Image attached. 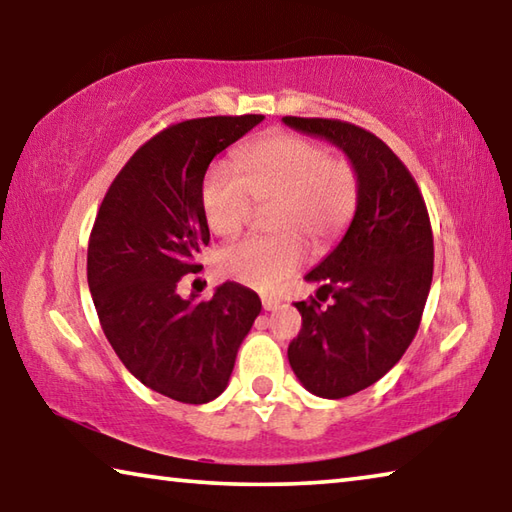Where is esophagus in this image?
I'll return each mask as SVG.
<instances>
[{
	"instance_id": "obj_1",
	"label": "esophagus",
	"mask_w": 512,
	"mask_h": 512,
	"mask_svg": "<svg viewBox=\"0 0 512 512\" xmlns=\"http://www.w3.org/2000/svg\"><path fill=\"white\" fill-rule=\"evenodd\" d=\"M280 298H275V296H262V307L266 309V311H275V309H280Z\"/></svg>"
}]
</instances>
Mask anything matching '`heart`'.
<instances>
[{"label":"heart","instance_id":"1","mask_svg":"<svg viewBox=\"0 0 512 512\" xmlns=\"http://www.w3.org/2000/svg\"><path fill=\"white\" fill-rule=\"evenodd\" d=\"M241 173L216 167L203 183V212L210 230L235 239L257 207L273 205L268 230L275 237L248 239L216 257L230 280L259 291L275 289L305 259V241L325 244L348 225L359 198V176L350 160L329 155L323 144L293 133H275L241 153Z\"/></svg>","mask_w":512,"mask_h":512}]
</instances>
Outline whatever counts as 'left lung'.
<instances>
[{
  "mask_svg": "<svg viewBox=\"0 0 512 512\" xmlns=\"http://www.w3.org/2000/svg\"><path fill=\"white\" fill-rule=\"evenodd\" d=\"M282 121L339 146L359 176L348 232L305 275L320 282V300H332L296 302L302 327L289 345L300 384L341 400L384 377L418 334L433 277L431 221L411 171L377 135L341 119Z\"/></svg>",
  "mask_w": 512,
  "mask_h": 512,
  "instance_id": "obj_1",
  "label": "left lung"
}]
</instances>
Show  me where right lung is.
<instances>
[{
	"label": "right lung",
	"mask_w": 512,
	"mask_h": 512,
	"mask_svg": "<svg viewBox=\"0 0 512 512\" xmlns=\"http://www.w3.org/2000/svg\"><path fill=\"white\" fill-rule=\"evenodd\" d=\"M264 115L201 117L164 128L108 187L88 244V284L103 334L155 393L185 404L219 397L262 311L255 291L225 282L210 300L178 296L210 244L203 178L216 153Z\"/></svg>",
	"instance_id": "1"
}]
</instances>
